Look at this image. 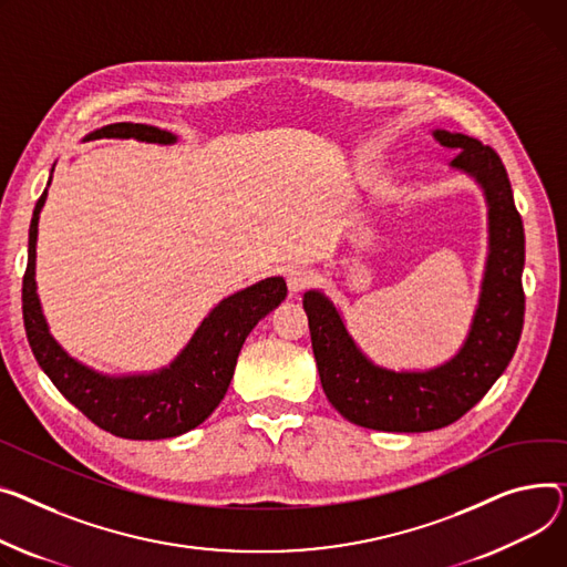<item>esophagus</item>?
<instances>
[{"instance_id":"34e87169","label":"esophagus","mask_w":567,"mask_h":567,"mask_svg":"<svg viewBox=\"0 0 567 567\" xmlns=\"http://www.w3.org/2000/svg\"><path fill=\"white\" fill-rule=\"evenodd\" d=\"M285 278H287V287H289V293H298V291H303V289L310 285V280H312L310 271H308V269H303V267H291V269H287Z\"/></svg>"}]
</instances>
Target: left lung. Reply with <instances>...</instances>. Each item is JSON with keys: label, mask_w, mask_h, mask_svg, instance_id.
Segmentation results:
<instances>
[{"label": "left lung", "mask_w": 567, "mask_h": 567, "mask_svg": "<svg viewBox=\"0 0 567 567\" xmlns=\"http://www.w3.org/2000/svg\"><path fill=\"white\" fill-rule=\"evenodd\" d=\"M433 138L458 155L451 168L476 179L487 203V261L478 306L461 351L426 371L373 364L353 342L332 300L310 289L303 308L321 388L344 420L388 433H424L454 424L508 367L524 323V228L508 173L493 147L446 130Z\"/></svg>", "instance_id": "8db88e82"}]
</instances>
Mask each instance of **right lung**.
<instances>
[{"label": "right lung", "mask_w": 567, "mask_h": 567, "mask_svg": "<svg viewBox=\"0 0 567 567\" xmlns=\"http://www.w3.org/2000/svg\"><path fill=\"white\" fill-rule=\"evenodd\" d=\"M86 138H136L159 145L177 141L166 130L141 123H113ZM45 198L48 188L38 198L29 225V257L22 280L24 330L38 364L74 408L116 437L164 440L200 426L228 392L248 332L285 300V280L267 278L223 298L168 367L153 373H100L61 349L50 334L41 298L35 293V239Z\"/></svg>", "instance_id": "obj_1"}]
</instances>
